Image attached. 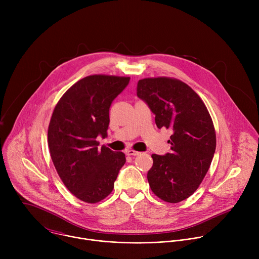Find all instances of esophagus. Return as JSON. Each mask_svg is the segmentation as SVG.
<instances>
[{"label":"esophagus","instance_id":"34e87169","mask_svg":"<svg viewBox=\"0 0 259 259\" xmlns=\"http://www.w3.org/2000/svg\"><path fill=\"white\" fill-rule=\"evenodd\" d=\"M126 154H127V156H138V155H140L139 152L134 151V150H128V151H126Z\"/></svg>","mask_w":259,"mask_h":259}]
</instances>
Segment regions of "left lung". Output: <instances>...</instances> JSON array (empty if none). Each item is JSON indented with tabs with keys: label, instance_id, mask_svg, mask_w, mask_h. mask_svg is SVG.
I'll return each mask as SVG.
<instances>
[{
	"label": "left lung",
	"instance_id": "obj_1",
	"mask_svg": "<svg viewBox=\"0 0 259 259\" xmlns=\"http://www.w3.org/2000/svg\"><path fill=\"white\" fill-rule=\"evenodd\" d=\"M136 93L156 115L157 127L173 132L170 153L152 155L153 167L147 172L151 190L167 203H179L198 190L210 168L216 149L211 116L201 97L174 78L139 80Z\"/></svg>",
	"mask_w": 259,
	"mask_h": 259
}]
</instances>
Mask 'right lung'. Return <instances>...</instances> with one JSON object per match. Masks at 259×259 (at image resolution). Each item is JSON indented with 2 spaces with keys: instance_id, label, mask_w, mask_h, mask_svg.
<instances>
[{
  "instance_id": "1",
  "label": "right lung",
  "mask_w": 259,
  "mask_h": 259,
  "mask_svg": "<svg viewBox=\"0 0 259 259\" xmlns=\"http://www.w3.org/2000/svg\"><path fill=\"white\" fill-rule=\"evenodd\" d=\"M129 77L92 75L73 84L54 107L48 145L54 167L66 189L79 200L94 204L113 192L125 154L105 145L109 107L129 84Z\"/></svg>"
}]
</instances>
